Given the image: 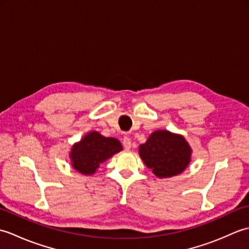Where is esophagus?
<instances>
[{"label":"esophagus","instance_id":"esophagus-1","mask_svg":"<svg viewBox=\"0 0 249 249\" xmlns=\"http://www.w3.org/2000/svg\"><path fill=\"white\" fill-rule=\"evenodd\" d=\"M123 146L126 150H130L131 147V140L128 138V137H124L123 139Z\"/></svg>","mask_w":249,"mask_h":249}]
</instances>
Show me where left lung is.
Segmentation results:
<instances>
[{"mask_svg":"<svg viewBox=\"0 0 249 249\" xmlns=\"http://www.w3.org/2000/svg\"><path fill=\"white\" fill-rule=\"evenodd\" d=\"M193 150L184 136L166 129L153 131L139 145V155L144 165L160 178L178 176L192 161Z\"/></svg>","mask_w":249,"mask_h":249,"instance_id":"obj_1","label":"left lung"}]
</instances>
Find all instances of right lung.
<instances>
[{"instance_id": "obj_1", "label": "right lung", "mask_w": 249, "mask_h": 249, "mask_svg": "<svg viewBox=\"0 0 249 249\" xmlns=\"http://www.w3.org/2000/svg\"><path fill=\"white\" fill-rule=\"evenodd\" d=\"M122 150L123 146L118 139L105 137L96 130L89 131L80 141L72 144L70 152L71 167L84 176H92L100 163Z\"/></svg>"}]
</instances>
